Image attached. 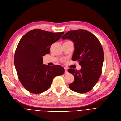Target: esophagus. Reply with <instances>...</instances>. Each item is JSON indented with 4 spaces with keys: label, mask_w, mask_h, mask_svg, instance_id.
Here are the masks:
<instances>
[{
    "label": "esophagus",
    "mask_w": 121,
    "mask_h": 121,
    "mask_svg": "<svg viewBox=\"0 0 121 121\" xmlns=\"http://www.w3.org/2000/svg\"><path fill=\"white\" fill-rule=\"evenodd\" d=\"M68 73H69V72H68V71H67L66 69V68H65V74H67Z\"/></svg>",
    "instance_id": "esophagus-1"
}]
</instances>
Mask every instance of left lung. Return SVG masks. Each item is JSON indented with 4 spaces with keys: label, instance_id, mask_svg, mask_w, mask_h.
I'll return each instance as SVG.
<instances>
[{
    "label": "left lung",
    "instance_id": "left-lung-1",
    "mask_svg": "<svg viewBox=\"0 0 121 121\" xmlns=\"http://www.w3.org/2000/svg\"><path fill=\"white\" fill-rule=\"evenodd\" d=\"M61 38L74 43L72 60H78L81 66L78 71L72 69L67 70L74 76V80L69 84V87L77 93L88 92L92 89L102 73L104 60L102 45L97 37L86 30L69 31Z\"/></svg>",
    "mask_w": 121,
    "mask_h": 121
}]
</instances>
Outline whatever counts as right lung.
Wrapping results in <instances>:
<instances>
[{
  "label": "right lung",
  "mask_w": 121,
  "mask_h": 121,
  "mask_svg": "<svg viewBox=\"0 0 121 121\" xmlns=\"http://www.w3.org/2000/svg\"><path fill=\"white\" fill-rule=\"evenodd\" d=\"M64 32L52 33L39 29L25 34L19 41L14 55L18 78L27 90L39 94L49 88L54 77L64 73L60 65L43 64V56L50 53V47Z\"/></svg>",
  "instance_id": "obj_1"
}]
</instances>
